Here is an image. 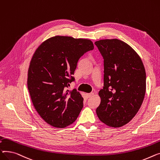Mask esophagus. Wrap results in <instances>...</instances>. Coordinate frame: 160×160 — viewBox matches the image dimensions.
Listing matches in <instances>:
<instances>
[{"instance_id": "obj_1", "label": "esophagus", "mask_w": 160, "mask_h": 160, "mask_svg": "<svg viewBox=\"0 0 160 160\" xmlns=\"http://www.w3.org/2000/svg\"><path fill=\"white\" fill-rule=\"evenodd\" d=\"M93 95V93H87V98H91Z\"/></svg>"}]
</instances>
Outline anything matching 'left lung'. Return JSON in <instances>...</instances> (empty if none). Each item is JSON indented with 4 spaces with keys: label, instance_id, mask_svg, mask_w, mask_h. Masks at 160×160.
Wrapping results in <instances>:
<instances>
[{
    "label": "left lung",
    "instance_id": "8db88e82",
    "mask_svg": "<svg viewBox=\"0 0 160 160\" xmlns=\"http://www.w3.org/2000/svg\"><path fill=\"white\" fill-rule=\"evenodd\" d=\"M104 59V85L99 92V119L112 127H121L137 114L146 91V73L138 54L125 42H95Z\"/></svg>",
    "mask_w": 160,
    "mask_h": 160
}]
</instances>
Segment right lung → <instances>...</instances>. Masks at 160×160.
Returning <instances> with one entry per match:
<instances>
[{
    "mask_svg": "<svg viewBox=\"0 0 160 160\" xmlns=\"http://www.w3.org/2000/svg\"><path fill=\"white\" fill-rule=\"evenodd\" d=\"M85 39L55 36L43 42L35 52L28 73V88L33 105L47 123L64 128L76 120L83 98L76 89L67 90L79 59L93 49Z\"/></svg>",
    "mask_w": 160,
    "mask_h": 160,
    "instance_id": "1",
    "label": "right lung"
}]
</instances>
